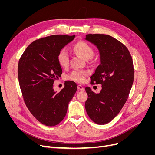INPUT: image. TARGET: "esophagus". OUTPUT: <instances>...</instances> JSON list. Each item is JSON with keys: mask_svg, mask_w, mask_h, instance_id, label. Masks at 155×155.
Returning <instances> with one entry per match:
<instances>
[{"mask_svg": "<svg viewBox=\"0 0 155 155\" xmlns=\"http://www.w3.org/2000/svg\"><path fill=\"white\" fill-rule=\"evenodd\" d=\"M78 90H79V91H84V90H85V88H84V87L82 85H78Z\"/></svg>", "mask_w": 155, "mask_h": 155, "instance_id": "obj_1", "label": "esophagus"}]
</instances>
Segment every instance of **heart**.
Segmentation results:
<instances>
[{"instance_id": "obj_1", "label": "heart", "mask_w": 155, "mask_h": 155, "mask_svg": "<svg viewBox=\"0 0 155 155\" xmlns=\"http://www.w3.org/2000/svg\"><path fill=\"white\" fill-rule=\"evenodd\" d=\"M72 50L74 53L81 56L85 59H91L94 54V50L92 46L85 41H79L72 46ZM70 58L67 51L64 49L61 50L58 55V61L62 68H67L69 64ZM88 76L86 70H74L68 78L78 83H83Z\"/></svg>"}]
</instances>
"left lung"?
<instances>
[{
    "label": "left lung",
    "mask_w": 155,
    "mask_h": 155,
    "mask_svg": "<svg viewBox=\"0 0 155 155\" xmlns=\"http://www.w3.org/2000/svg\"><path fill=\"white\" fill-rule=\"evenodd\" d=\"M85 39L100 50V64L91 77V83L100 84L102 89L95 94L85 88V107L94 122L104 125L118 115L127 100L134 81L133 61L127 48L109 35L87 34Z\"/></svg>",
    "instance_id": "left-lung-1"
}]
</instances>
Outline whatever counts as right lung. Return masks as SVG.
Masks as SVG:
<instances>
[{
    "label": "right lung",
    "instance_id": "add662e5",
    "mask_svg": "<svg viewBox=\"0 0 155 155\" xmlns=\"http://www.w3.org/2000/svg\"><path fill=\"white\" fill-rule=\"evenodd\" d=\"M74 37L54 35L35 40L18 61V78L24 101L31 114L46 126H55L64 119L77 91L72 81L65 82L60 92L54 91V82L62 74L58 55Z\"/></svg>",
    "mask_w": 155,
    "mask_h": 155
}]
</instances>
